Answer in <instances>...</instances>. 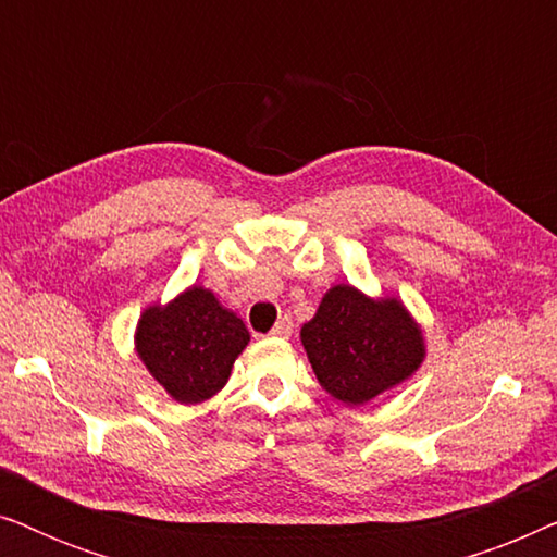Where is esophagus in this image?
<instances>
[{
  "label": "esophagus",
  "instance_id": "obj_1",
  "mask_svg": "<svg viewBox=\"0 0 557 557\" xmlns=\"http://www.w3.org/2000/svg\"><path fill=\"white\" fill-rule=\"evenodd\" d=\"M292 332H294V324H292V319H288V317L281 319V322H276V326L271 330L273 337H284V339L292 337Z\"/></svg>",
  "mask_w": 557,
  "mask_h": 557
}]
</instances>
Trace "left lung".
<instances>
[{"label": "left lung", "mask_w": 557, "mask_h": 557, "mask_svg": "<svg viewBox=\"0 0 557 557\" xmlns=\"http://www.w3.org/2000/svg\"><path fill=\"white\" fill-rule=\"evenodd\" d=\"M301 345L319 385L347 406H362L421 368L423 332L398 299H370L337 284L301 326Z\"/></svg>", "instance_id": "left-lung-1"}]
</instances>
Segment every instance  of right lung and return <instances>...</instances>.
I'll list each match as a JSON object with an SVG mask.
<instances>
[{"instance_id":"right-lung-1","label":"right lung","mask_w":557,"mask_h":557,"mask_svg":"<svg viewBox=\"0 0 557 557\" xmlns=\"http://www.w3.org/2000/svg\"><path fill=\"white\" fill-rule=\"evenodd\" d=\"M134 339L151 377L177 403L195 406L223 391L250 334L215 294L189 286L166 307L144 309Z\"/></svg>"}]
</instances>
